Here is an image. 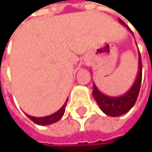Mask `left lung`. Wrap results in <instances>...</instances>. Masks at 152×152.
Masks as SVG:
<instances>
[{
    "label": "left lung",
    "instance_id": "obj_1",
    "mask_svg": "<svg viewBox=\"0 0 152 152\" xmlns=\"http://www.w3.org/2000/svg\"><path fill=\"white\" fill-rule=\"evenodd\" d=\"M119 22L126 27V24L119 20ZM142 82V62H141V55L139 52V60H138V74L136 77V80L131 86V88L126 92L118 97H112L107 96L102 93L93 82V91L92 95L95 101L99 104L101 110L108 116L117 117L125 114L130 110V108L134 106L136 100L138 98V94L140 91Z\"/></svg>",
    "mask_w": 152,
    "mask_h": 152
}]
</instances>
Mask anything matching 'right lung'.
Wrapping results in <instances>:
<instances>
[{"instance_id":"1","label":"right lung","mask_w":152,"mask_h":152,"mask_svg":"<svg viewBox=\"0 0 152 152\" xmlns=\"http://www.w3.org/2000/svg\"><path fill=\"white\" fill-rule=\"evenodd\" d=\"M67 102V100H66ZM66 102L64 104V106L59 109L58 111H56L53 114H51L49 116H45V117H34V116H30V115H27V117L29 118L31 121H33L37 125H40V126H46V125H51V124H54V123L58 122L61 118L63 117L64 110H66Z\"/></svg>"}]
</instances>
